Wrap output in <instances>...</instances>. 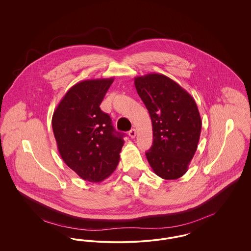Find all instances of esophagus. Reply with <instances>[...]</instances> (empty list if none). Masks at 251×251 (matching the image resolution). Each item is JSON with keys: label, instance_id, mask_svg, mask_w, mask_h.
Masks as SVG:
<instances>
[{"label": "esophagus", "instance_id": "obj_1", "mask_svg": "<svg viewBox=\"0 0 251 251\" xmlns=\"http://www.w3.org/2000/svg\"><path fill=\"white\" fill-rule=\"evenodd\" d=\"M129 135L131 138H134L135 135H136V131L135 129H131V131H129Z\"/></svg>", "mask_w": 251, "mask_h": 251}]
</instances>
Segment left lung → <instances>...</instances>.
I'll use <instances>...</instances> for the list:
<instances>
[{
	"label": "left lung",
	"mask_w": 251,
	"mask_h": 251,
	"mask_svg": "<svg viewBox=\"0 0 251 251\" xmlns=\"http://www.w3.org/2000/svg\"><path fill=\"white\" fill-rule=\"evenodd\" d=\"M134 85L152 122L153 143L146 152L148 162L162 179H179L186 173L200 141L202 122L197 103L163 74L135 77Z\"/></svg>",
	"instance_id": "8db88e82"
}]
</instances>
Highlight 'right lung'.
<instances>
[{"mask_svg": "<svg viewBox=\"0 0 251 251\" xmlns=\"http://www.w3.org/2000/svg\"><path fill=\"white\" fill-rule=\"evenodd\" d=\"M114 78L77 83L52 115V131L63 161L82 179L100 182L118 167L124 133L100 105Z\"/></svg>", "mask_w": 251, "mask_h": 251, "instance_id": "obj_1", "label": "right lung"}]
</instances>
